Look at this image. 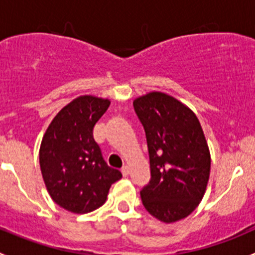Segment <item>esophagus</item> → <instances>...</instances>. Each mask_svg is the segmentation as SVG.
Segmentation results:
<instances>
[{
  "label": "esophagus",
  "instance_id": "1",
  "mask_svg": "<svg viewBox=\"0 0 255 255\" xmlns=\"http://www.w3.org/2000/svg\"><path fill=\"white\" fill-rule=\"evenodd\" d=\"M129 171H130L129 166H128V165H123V168H122V174H123V175H125V176L129 175Z\"/></svg>",
  "mask_w": 255,
  "mask_h": 255
}]
</instances>
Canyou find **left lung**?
Wrapping results in <instances>:
<instances>
[{
	"mask_svg": "<svg viewBox=\"0 0 255 255\" xmlns=\"http://www.w3.org/2000/svg\"><path fill=\"white\" fill-rule=\"evenodd\" d=\"M145 130L150 181L140 191L144 207L164 223L186 218L201 202L210 179L211 154L191 109L151 91L133 101Z\"/></svg>",
	"mask_w": 255,
	"mask_h": 255,
	"instance_id": "left-lung-1",
	"label": "left lung"
}]
</instances>
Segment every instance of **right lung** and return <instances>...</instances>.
Returning <instances> with one entry per match:
<instances>
[{
  "mask_svg": "<svg viewBox=\"0 0 255 255\" xmlns=\"http://www.w3.org/2000/svg\"><path fill=\"white\" fill-rule=\"evenodd\" d=\"M109 99L82 95L56 113L39 149L43 180L53 201L73 213L91 212L106 202L122 177L106 164L92 129L109 109Z\"/></svg>",
  "mask_w": 255,
  "mask_h": 255,
  "instance_id": "obj_1",
  "label": "right lung"
}]
</instances>
